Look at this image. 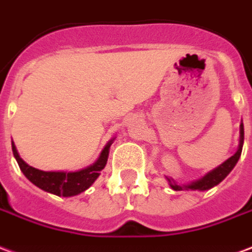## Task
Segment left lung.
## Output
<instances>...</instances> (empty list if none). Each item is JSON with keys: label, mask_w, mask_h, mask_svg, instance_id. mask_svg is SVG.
Here are the masks:
<instances>
[{"label": "left lung", "mask_w": 252, "mask_h": 252, "mask_svg": "<svg viewBox=\"0 0 252 252\" xmlns=\"http://www.w3.org/2000/svg\"><path fill=\"white\" fill-rule=\"evenodd\" d=\"M240 138H239V146H238V150L234 156H231L228 159H225L223 164H220L219 166H216L212 170H209L208 173L204 174L203 177L199 180H194V181H190V183H185V184H179L177 181H174L172 177L169 176H165V179L168 180L170 188L173 190H183V189H187V190H208V189L214 188L216 185H219L221 181H223L227 176L229 174V172L235 168L236 162L239 161L240 154H242V149H243V142H244V127H243V121L240 124Z\"/></svg>", "instance_id": "left-lung-1"}]
</instances>
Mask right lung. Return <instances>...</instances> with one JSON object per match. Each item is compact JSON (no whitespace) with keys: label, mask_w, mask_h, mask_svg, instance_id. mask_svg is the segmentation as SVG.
Returning a JSON list of instances; mask_svg holds the SVG:
<instances>
[{"label":"right lung","mask_w":252,"mask_h":252,"mask_svg":"<svg viewBox=\"0 0 252 252\" xmlns=\"http://www.w3.org/2000/svg\"><path fill=\"white\" fill-rule=\"evenodd\" d=\"M114 139L115 138H111L106 144L103 150L99 154L98 159L93 165L75 170V172L72 170L71 172H68V170H51V172L40 170V169L28 165L20 157L13 141L12 150L21 172L32 184L48 193L56 194L60 197H71V196H76V194L84 192L95 183V180L98 179L100 170L104 169L107 164L110 146L114 142Z\"/></svg>","instance_id":"1"}]
</instances>
